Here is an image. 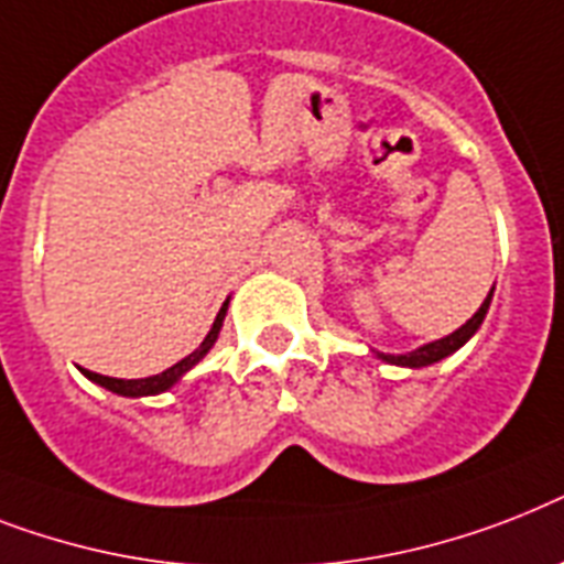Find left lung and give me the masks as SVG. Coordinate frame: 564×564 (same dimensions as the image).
<instances>
[{"label":"left lung","instance_id":"1","mask_svg":"<svg viewBox=\"0 0 564 564\" xmlns=\"http://www.w3.org/2000/svg\"><path fill=\"white\" fill-rule=\"evenodd\" d=\"M489 303H492V291H489V296L484 300V305L475 311V317L466 319L457 332H452L448 337H440V340H434V344H425L419 346V349H413V352L408 355H384L378 352V358L387 360V364H399V367H410V369H419V367H431V364H436V360L448 358V355H454L457 349H460L463 344H466L468 337L475 335L477 328H480V323H484L486 311H489Z\"/></svg>","mask_w":564,"mask_h":564}]
</instances>
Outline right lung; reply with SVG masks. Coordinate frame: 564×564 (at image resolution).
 <instances>
[{"instance_id": "right-lung-1", "label": "right lung", "mask_w": 564, "mask_h": 564, "mask_svg": "<svg viewBox=\"0 0 564 564\" xmlns=\"http://www.w3.org/2000/svg\"><path fill=\"white\" fill-rule=\"evenodd\" d=\"M227 305L229 300L224 305H220L218 317H215V323H212L209 335L204 337V344L197 346L195 352L186 355L183 360H177L174 367H169L165 372H160V376H151V378H110V376H98V372H89V369H80L84 376L89 378V381H96V384H101L104 390H110V393H119V395H130V399H139V395H160L165 393V390H171V387L177 384L180 378L186 376L188 369L195 367L197 360H204V355L209 352L212 346H215V340H218V332L220 326H224V317H227Z\"/></svg>"}]
</instances>
